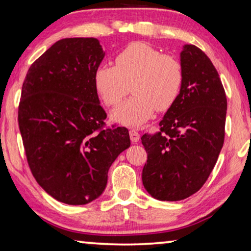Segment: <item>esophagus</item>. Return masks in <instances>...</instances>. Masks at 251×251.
<instances>
[{
  "label": "esophagus",
  "instance_id": "1",
  "mask_svg": "<svg viewBox=\"0 0 251 251\" xmlns=\"http://www.w3.org/2000/svg\"><path fill=\"white\" fill-rule=\"evenodd\" d=\"M129 137H130V141H132L133 143H137L138 141H140V133H138L136 129H130Z\"/></svg>",
  "mask_w": 251,
  "mask_h": 251
}]
</instances>
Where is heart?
Returning <instances> with one entry per match:
<instances>
[{"label":"heart","instance_id":"1","mask_svg":"<svg viewBox=\"0 0 251 251\" xmlns=\"http://www.w3.org/2000/svg\"><path fill=\"white\" fill-rule=\"evenodd\" d=\"M115 63L99 66L94 82L107 106L119 104L128 91L127 83L132 82L133 96L111 111V117L118 123L144 124L155 109L170 108L181 93L184 80L181 61L146 43H130L116 55Z\"/></svg>","mask_w":251,"mask_h":251}]
</instances>
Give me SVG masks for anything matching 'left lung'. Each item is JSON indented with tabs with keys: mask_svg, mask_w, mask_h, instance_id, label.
<instances>
[{
	"mask_svg": "<svg viewBox=\"0 0 251 251\" xmlns=\"http://www.w3.org/2000/svg\"><path fill=\"white\" fill-rule=\"evenodd\" d=\"M181 93L160 122L144 134L143 185L161 201H180L202 188L224 146L226 97L217 69L203 51L185 45Z\"/></svg>",
	"mask_w": 251,
	"mask_h": 251,
	"instance_id": "left-lung-1",
	"label": "left lung"
}]
</instances>
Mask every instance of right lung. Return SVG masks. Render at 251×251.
<instances>
[{
  "mask_svg": "<svg viewBox=\"0 0 251 251\" xmlns=\"http://www.w3.org/2000/svg\"><path fill=\"white\" fill-rule=\"evenodd\" d=\"M105 57L95 38H66L27 70L19 127L30 170L55 200L82 205L104 192L108 170L130 146L126 127H105L94 75Z\"/></svg>",
  "mask_w": 251,
  "mask_h": 251,
  "instance_id": "add662e5",
  "label": "right lung"
}]
</instances>
